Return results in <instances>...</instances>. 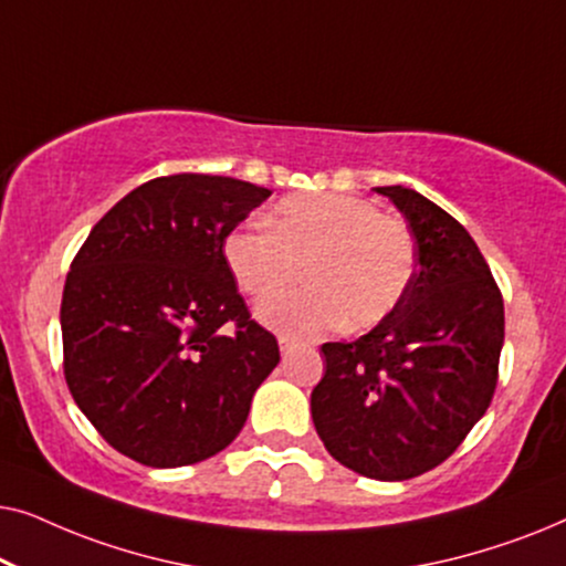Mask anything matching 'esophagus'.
I'll use <instances>...</instances> for the list:
<instances>
[{
	"label": "esophagus",
	"instance_id": "esophagus-1",
	"mask_svg": "<svg viewBox=\"0 0 566 566\" xmlns=\"http://www.w3.org/2000/svg\"><path fill=\"white\" fill-rule=\"evenodd\" d=\"M277 345H281V355L283 358H289V353L293 350V343L289 337H277Z\"/></svg>",
	"mask_w": 566,
	"mask_h": 566
}]
</instances>
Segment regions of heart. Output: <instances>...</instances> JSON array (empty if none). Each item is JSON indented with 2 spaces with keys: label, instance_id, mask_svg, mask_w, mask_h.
<instances>
[{
  "label": "heart",
  "instance_id": "obj_1",
  "mask_svg": "<svg viewBox=\"0 0 566 566\" xmlns=\"http://www.w3.org/2000/svg\"><path fill=\"white\" fill-rule=\"evenodd\" d=\"M268 227L231 231L223 262L239 291L258 301L291 285L301 268L306 289L260 306V319L273 329L314 335L337 322L368 329L399 306L412 283V234L363 198L289 196L268 216Z\"/></svg>",
  "mask_w": 566,
  "mask_h": 566
}]
</instances>
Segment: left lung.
<instances>
[{"label":"left lung","mask_w":566,"mask_h":566,"mask_svg":"<svg viewBox=\"0 0 566 566\" xmlns=\"http://www.w3.org/2000/svg\"><path fill=\"white\" fill-rule=\"evenodd\" d=\"M415 237L412 283L353 343H324L312 420L355 474L401 482L443 463L482 420L497 386L505 306L467 229L417 190L376 188Z\"/></svg>","instance_id":"left-lung-1"}]
</instances>
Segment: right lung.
<instances>
[{"label": "right lung", "mask_w": 566, "mask_h": 566, "mask_svg": "<svg viewBox=\"0 0 566 566\" xmlns=\"http://www.w3.org/2000/svg\"><path fill=\"white\" fill-rule=\"evenodd\" d=\"M268 198L234 177H157L118 200L76 252L61 298L69 391L99 436L144 467L223 451L281 360L223 262V239Z\"/></svg>", "instance_id": "obj_1"}]
</instances>
